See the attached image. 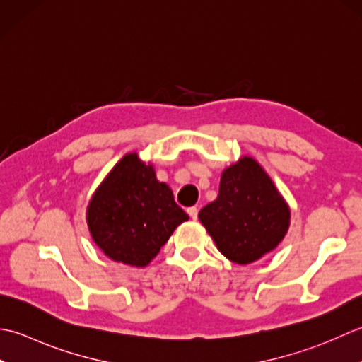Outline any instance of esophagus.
<instances>
[{
  "mask_svg": "<svg viewBox=\"0 0 362 362\" xmlns=\"http://www.w3.org/2000/svg\"><path fill=\"white\" fill-rule=\"evenodd\" d=\"M187 214L190 216V218H197L198 217V208L197 206H190V208H187Z\"/></svg>",
  "mask_w": 362,
  "mask_h": 362,
  "instance_id": "34e87169",
  "label": "esophagus"
}]
</instances>
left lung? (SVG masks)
<instances>
[{
    "instance_id": "8db88e82",
    "label": "left lung",
    "mask_w": 362,
    "mask_h": 362,
    "mask_svg": "<svg viewBox=\"0 0 362 362\" xmlns=\"http://www.w3.org/2000/svg\"><path fill=\"white\" fill-rule=\"evenodd\" d=\"M198 218L220 253L235 264H250L283 240L291 211L262 167L245 156L222 173L217 198Z\"/></svg>"
}]
</instances>
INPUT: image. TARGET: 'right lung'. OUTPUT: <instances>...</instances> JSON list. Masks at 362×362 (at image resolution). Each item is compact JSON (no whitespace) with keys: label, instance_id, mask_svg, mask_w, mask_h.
Returning a JSON list of instances; mask_svg holds the SVG:
<instances>
[{"label":"right lung","instance_id":"add662e5","mask_svg":"<svg viewBox=\"0 0 362 362\" xmlns=\"http://www.w3.org/2000/svg\"><path fill=\"white\" fill-rule=\"evenodd\" d=\"M187 218L172 189L159 182L153 167L136 153L127 154L110 170L87 208L95 243L110 259L136 267L150 264Z\"/></svg>","mask_w":362,"mask_h":362}]
</instances>
